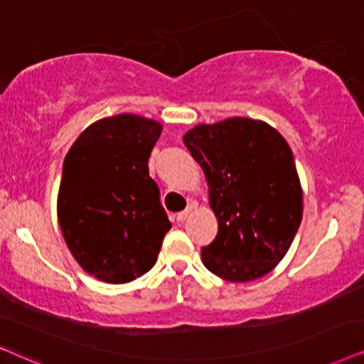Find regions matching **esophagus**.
Listing matches in <instances>:
<instances>
[{"instance_id":"34e87169","label":"esophagus","mask_w":364,"mask_h":364,"mask_svg":"<svg viewBox=\"0 0 364 364\" xmlns=\"http://www.w3.org/2000/svg\"><path fill=\"white\" fill-rule=\"evenodd\" d=\"M191 208H186L185 211H181V213H178L176 215V222L179 223V225H181V223H185L186 222V220L188 218H190V215H191Z\"/></svg>"}]
</instances>
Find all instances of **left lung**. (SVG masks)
<instances>
[{"instance_id": "obj_1", "label": "left lung", "mask_w": 364, "mask_h": 364, "mask_svg": "<svg viewBox=\"0 0 364 364\" xmlns=\"http://www.w3.org/2000/svg\"><path fill=\"white\" fill-rule=\"evenodd\" d=\"M203 169L218 233L201 248L211 274L250 282L269 274L296 237L302 188L287 141L267 122L247 117L200 124L183 136Z\"/></svg>"}]
</instances>
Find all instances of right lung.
<instances>
[{
    "instance_id": "add662e5",
    "label": "right lung",
    "mask_w": 364,
    "mask_h": 364,
    "mask_svg": "<svg viewBox=\"0 0 364 364\" xmlns=\"http://www.w3.org/2000/svg\"><path fill=\"white\" fill-rule=\"evenodd\" d=\"M161 131L136 114L100 119L63 161L60 230L73 259L104 282L126 284L153 269L171 228L148 168Z\"/></svg>"
}]
</instances>
